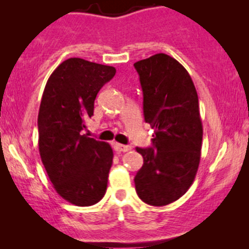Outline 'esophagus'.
Listing matches in <instances>:
<instances>
[{
	"instance_id": "34e87169",
	"label": "esophagus",
	"mask_w": 249,
	"mask_h": 249,
	"mask_svg": "<svg viewBox=\"0 0 249 249\" xmlns=\"http://www.w3.org/2000/svg\"><path fill=\"white\" fill-rule=\"evenodd\" d=\"M113 148H114L115 152H129L131 149L130 145H125V144H120V143H113Z\"/></svg>"
}]
</instances>
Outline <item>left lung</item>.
Returning <instances> with one entry per match:
<instances>
[{
    "label": "left lung",
    "instance_id": "left-lung-1",
    "mask_svg": "<svg viewBox=\"0 0 249 249\" xmlns=\"http://www.w3.org/2000/svg\"><path fill=\"white\" fill-rule=\"evenodd\" d=\"M143 91V115L154 129L153 147L136 148L143 166L135 176L139 197L169 205L187 193L200 164L202 123L192 77L176 59L155 54L134 64Z\"/></svg>",
    "mask_w": 249,
    "mask_h": 249
}]
</instances>
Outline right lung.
I'll return each instance as SVG.
<instances>
[{"mask_svg": "<svg viewBox=\"0 0 249 249\" xmlns=\"http://www.w3.org/2000/svg\"><path fill=\"white\" fill-rule=\"evenodd\" d=\"M115 69L79 57L65 60L48 79L38 113V147L57 194L76 206L104 197L113 150L87 135L85 120L94 114L97 92Z\"/></svg>", "mask_w": 249, "mask_h": 249, "instance_id": "add662e5", "label": "right lung"}]
</instances>
